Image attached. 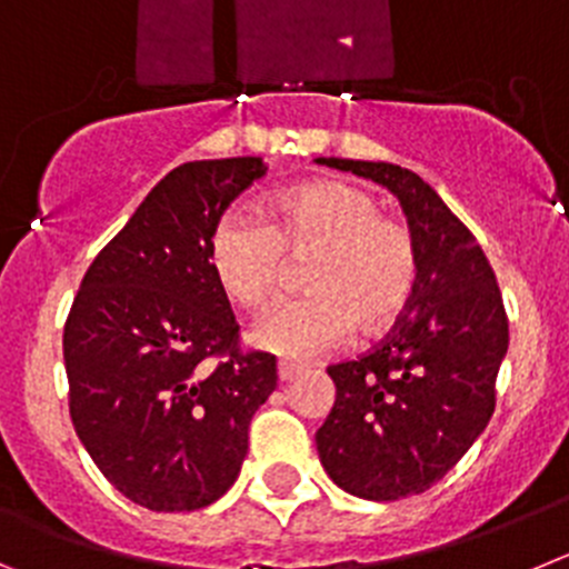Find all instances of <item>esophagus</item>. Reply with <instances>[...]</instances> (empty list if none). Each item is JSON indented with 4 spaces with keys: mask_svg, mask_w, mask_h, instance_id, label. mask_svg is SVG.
I'll list each match as a JSON object with an SVG mask.
<instances>
[{
    "mask_svg": "<svg viewBox=\"0 0 569 569\" xmlns=\"http://www.w3.org/2000/svg\"><path fill=\"white\" fill-rule=\"evenodd\" d=\"M306 371H309V368L300 366V362H291V360H280L278 362L280 382H291V380H295V377H300V373H306Z\"/></svg>",
    "mask_w": 569,
    "mask_h": 569,
    "instance_id": "1",
    "label": "esophagus"
}]
</instances>
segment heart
I'll return each mask as SVG.
<instances>
[{"mask_svg": "<svg viewBox=\"0 0 569 569\" xmlns=\"http://www.w3.org/2000/svg\"><path fill=\"white\" fill-rule=\"evenodd\" d=\"M209 269L223 295L263 309L306 260L309 295L286 300L254 326L252 340L286 360H309L348 340L388 329L408 309L419 280L411 229L380 212L368 189L317 181L274 198L266 214L229 209L209 232Z\"/></svg>", "mask_w": 569, "mask_h": 569, "instance_id": "heart-1", "label": "heart"}]
</instances>
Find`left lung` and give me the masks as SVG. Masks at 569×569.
<instances>
[{"label": "left lung", "mask_w": 569, "mask_h": 569, "mask_svg": "<svg viewBox=\"0 0 569 569\" xmlns=\"http://www.w3.org/2000/svg\"><path fill=\"white\" fill-rule=\"evenodd\" d=\"M399 198L419 252V280L386 340L329 366L337 399L315 442L348 493L397 501L425 493L485 431L508 315L479 240L417 172L386 161L320 158Z\"/></svg>", "instance_id": "obj_1"}]
</instances>
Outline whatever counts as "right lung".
I'll list each match as a JSON object with an SVG mask.
<instances>
[{
    "instance_id": "obj_1",
    "label": "right lung",
    "mask_w": 569,
    "mask_h": 569,
    "mask_svg": "<svg viewBox=\"0 0 569 569\" xmlns=\"http://www.w3.org/2000/svg\"><path fill=\"white\" fill-rule=\"evenodd\" d=\"M266 172L260 158L176 167L96 254L64 322L70 419L112 488L156 513L234 485L278 360L240 348L209 232Z\"/></svg>"
}]
</instances>
